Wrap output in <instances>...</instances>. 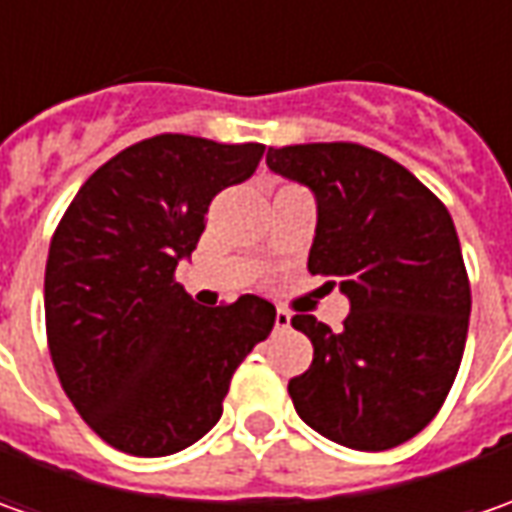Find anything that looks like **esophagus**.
Returning a JSON list of instances; mask_svg holds the SVG:
<instances>
[{
	"instance_id": "34e87169",
	"label": "esophagus",
	"mask_w": 512,
	"mask_h": 512,
	"mask_svg": "<svg viewBox=\"0 0 512 512\" xmlns=\"http://www.w3.org/2000/svg\"><path fill=\"white\" fill-rule=\"evenodd\" d=\"M285 327H290V313L287 310H276V330H285Z\"/></svg>"
}]
</instances>
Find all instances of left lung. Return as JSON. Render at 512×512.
<instances>
[{"instance_id":"left-lung-1","label":"left lung","mask_w":512,"mask_h":512,"mask_svg":"<svg viewBox=\"0 0 512 512\" xmlns=\"http://www.w3.org/2000/svg\"><path fill=\"white\" fill-rule=\"evenodd\" d=\"M267 168L316 193L313 276L339 279L350 313L336 333L299 313L313 362L287 393L302 422L353 450H390L442 410L462 364L470 279L436 193L356 142L267 150ZM336 285V282H327Z\"/></svg>"}]
</instances>
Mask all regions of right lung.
Listing matches in <instances>:
<instances>
[{
  "mask_svg": "<svg viewBox=\"0 0 512 512\" xmlns=\"http://www.w3.org/2000/svg\"><path fill=\"white\" fill-rule=\"evenodd\" d=\"M265 145L150 136L90 176L50 239L45 330L90 430L130 456H170L222 419L236 367L276 322L239 296L199 307L176 282L213 196L253 176Z\"/></svg>",
  "mask_w": 512,
  "mask_h": 512,
  "instance_id": "add662e5",
  "label": "right lung"
}]
</instances>
